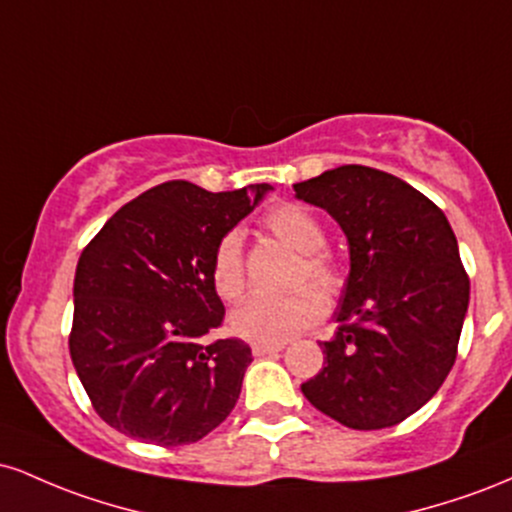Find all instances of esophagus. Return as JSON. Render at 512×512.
<instances>
[{"label": "esophagus", "mask_w": 512, "mask_h": 512, "mask_svg": "<svg viewBox=\"0 0 512 512\" xmlns=\"http://www.w3.org/2000/svg\"><path fill=\"white\" fill-rule=\"evenodd\" d=\"M284 351V344H252V356L262 358V356H272Z\"/></svg>", "instance_id": "1"}]
</instances>
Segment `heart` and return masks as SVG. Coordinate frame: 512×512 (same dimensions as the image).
Returning a JSON list of instances; mask_svg holds the SVG:
<instances>
[{
	"label": "heart",
	"mask_w": 512,
	"mask_h": 512,
	"mask_svg": "<svg viewBox=\"0 0 512 512\" xmlns=\"http://www.w3.org/2000/svg\"><path fill=\"white\" fill-rule=\"evenodd\" d=\"M269 231L291 250L301 252V281L310 279L322 291L332 293L339 286V274L322 255L327 236L322 223L298 204H279L267 214ZM211 284L223 301H238L245 293L243 240L238 231L226 233L211 255ZM325 315V301L313 289H298L289 296H255L231 315V330L240 339L255 344H286L289 339L313 327Z\"/></svg>",
	"instance_id": "b5f03b06"
}]
</instances>
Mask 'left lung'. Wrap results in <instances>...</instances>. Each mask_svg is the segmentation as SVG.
I'll return each mask as SVG.
<instances>
[{
	"instance_id": "obj_1",
	"label": "left lung",
	"mask_w": 512,
	"mask_h": 512,
	"mask_svg": "<svg viewBox=\"0 0 512 512\" xmlns=\"http://www.w3.org/2000/svg\"><path fill=\"white\" fill-rule=\"evenodd\" d=\"M349 243V276L322 342L325 368L301 385L339 424L378 431L419 411L448 378L469 305L457 238L431 199L395 175L339 166L293 185Z\"/></svg>"
}]
</instances>
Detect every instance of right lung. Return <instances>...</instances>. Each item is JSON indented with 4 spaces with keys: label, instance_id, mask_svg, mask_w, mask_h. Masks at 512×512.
Returning a JSON list of instances; mask_svg holds the SVG:
<instances>
[{
    "label": "right lung",
    "instance_id": "add662e5",
    "mask_svg": "<svg viewBox=\"0 0 512 512\" xmlns=\"http://www.w3.org/2000/svg\"><path fill=\"white\" fill-rule=\"evenodd\" d=\"M269 190L163 182L115 211L81 252L69 354L105 424L173 448L202 440L236 407L252 351L240 339L202 344L226 313L209 267L216 243Z\"/></svg>",
    "mask_w": 512,
    "mask_h": 512
}]
</instances>
